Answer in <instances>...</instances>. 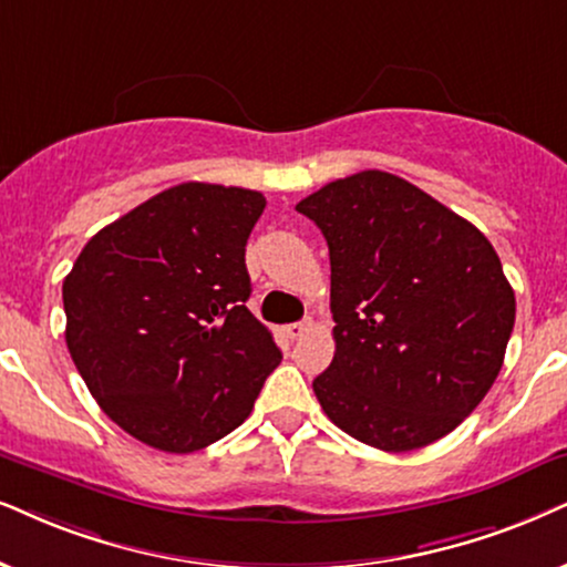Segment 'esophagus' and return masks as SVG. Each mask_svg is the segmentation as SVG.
Instances as JSON below:
<instances>
[{
  "label": "esophagus",
  "mask_w": 567,
  "mask_h": 567,
  "mask_svg": "<svg viewBox=\"0 0 567 567\" xmlns=\"http://www.w3.org/2000/svg\"><path fill=\"white\" fill-rule=\"evenodd\" d=\"M308 332V324L306 321H296V324H288L285 327V334L290 337V340H298V337H303Z\"/></svg>",
  "instance_id": "34e87169"
}]
</instances>
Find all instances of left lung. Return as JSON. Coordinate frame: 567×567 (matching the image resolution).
I'll return each mask as SVG.
<instances>
[{"label":"left lung","mask_w":567,"mask_h":567,"mask_svg":"<svg viewBox=\"0 0 567 567\" xmlns=\"http://www.w3.org/2000/svg\"><path fill=\"white\" fill-rule=\"evenodd\" d=\"M329 246L334 358L313 392L358 442L408 453L450 434L505 361L515 292L468 219L367 169L300 200Z\"/></svg>","instance_id":"left-lung-1"}]
</instances>
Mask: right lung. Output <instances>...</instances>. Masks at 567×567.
Masks as SVG:
<instances>
[{
	"instance_id": "1",
	"label": "right lung",
	"mask_w": 567,
	"mask_h": 567,
	"mask_svg": "<svg viewBox=\"0 0 567 567\" xmlns=\"http://www.w3.org/2000/svg\"><path fill=\"white\" fill-rule=\"evenodd\" d=\"M259 190L183 183L85 243L62 282L64 340L120 429L196 453L254 411L282 353L246 308V243Z\"/></svg>"
}]
</instances>
